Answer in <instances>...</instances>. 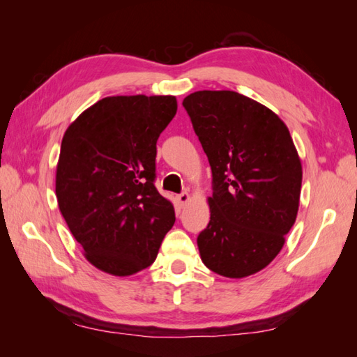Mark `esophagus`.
<instances>
[{
    "mask_svg": "<svg viewBox=\"0 0 357 357\" xmlns=\"http://www.w3.org/2000/svg\"><path fill=\"white\" fill-rule=\"evenodd\" d=\"M176 199H178V202L181 204V206H184V204H187L188 199H190V195H188L187 192H183V193H179L176 196Z\"/></svg>",
    "mask_w": 357,
    "mask_h": 357,
    "instance_id": "obj_1",
    "label": "esophagus"
}]
</instances>
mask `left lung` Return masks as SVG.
Wrapping results in <instances>:
<instances>
[{
	"label": "left lung",
	"instance_id": "1",
	"mask_svg": "<svg viewBox=\"0 0 357 357\" xmlns=\"http://www.w3.org/2000/svg\"><path fill=\"white\" fill-rule=\"evenodd\" d=\"M183 105L213 178L201 259L225 278L255 275L278 256L298 215L302 165L290 132L276 113L231 90H201Z\"/></svg>",
	"mask_w": 357,
	"mask_h": 357
}]
</instances>
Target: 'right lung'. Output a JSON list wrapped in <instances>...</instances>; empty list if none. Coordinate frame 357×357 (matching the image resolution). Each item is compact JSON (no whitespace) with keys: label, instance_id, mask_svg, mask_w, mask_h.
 I'll return each instance as SVG.
<instances>
[{"label":"right lung","instance_id":"right-lung-1","mask_svg":"<svg viewBox=\"0 0 357 357\" xmlns=\"http://www.w3.org/2000/svg\"><path fill=\"white\" fill-rule=\"evenodd\" d=\"M176 109L174 96H107L64 133L58 206L87 261L110 275L150 267L176 219L155 187L156 141Z\"/></svg>","mask_w":357,"mask_h":357}]
</instances>
